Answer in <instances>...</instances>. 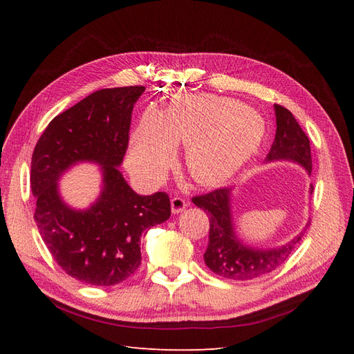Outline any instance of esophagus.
Listing matches in <instances>:
<instances>
[{"mask_svg":"<svg viewBox=\"0 0 354 354\" xmlns=\"http://www.w3.org/2000/svg\"><path fill=\"white\" fill-rule=\"evenodd\" d=\"M189 205V202L186 198H181V196H174L173 199H171V211H173V214H178L183 211L186 207Z\"/></svg>","mask_w":354,"mask_h":354,"instance_id":"obj_1","label":"esophagus"}]
</instances>
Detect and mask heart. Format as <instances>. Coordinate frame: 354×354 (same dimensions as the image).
I'll return each instance as SVG.
<instances>
[{"instance_id":"b5f03b06","label":"heart","mask_w":354,"mask_h":354,"mask_svg":"<svg viewBox=\"0 0 354 354\" xmlns=\"http://www.w3.org/2000/svg\"><path fill=\"white\" fill-rule=\"evenodd\" d=\"M261 118L232 99L196 97L177 104L160 120L145 118L134 136L130 165L145 180L165 171L174 145H187L186 167L201 185H217L259 147Z\"/></svg>"}]
</instances>
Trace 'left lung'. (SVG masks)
Listing matches in <instances>:
<instances>
[{
  "label": "left lung",
  "instance_id": "8db88e82",
  "mask_svg": "<svg viewBox=\"0 0 354 354\" xmlns=\"http://www.w3.org/2000/svg\"><path fill=\"white\" fill-rule=\"evenodd\" d=\"M276 136L267 153V160L289 159L306 167L312 173L310 140L294 115L281 104H274ZM313 189V186H312ZM196 207L207 212L209 218L208 248L203 254L209 269L233 281H250L273 272L286 261L304 233H299L279 250H252L243 246L233 233L230 217V189H216L192 198Z\"/></svg>",
  "mask_w": 354,
  "mask_h": 354
}]
</instances>
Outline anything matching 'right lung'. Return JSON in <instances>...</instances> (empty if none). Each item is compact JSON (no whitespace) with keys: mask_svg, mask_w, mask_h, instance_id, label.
<instances>
[{"mask_svg":"<svg viewBox=\"0 0 354 354\" xmlns=\"http://www.w3.org/2000/svg\"><path fill=\"white\" fill-rule=\"evenodd\" d=\"M143 91V85L94 91L57 115L32 153L37 227L60 269L84 283L111 286L128 279L142 263V233L171 216L165 192L137 195L118 168ZM78 160L104 165L102 195L87 212L68 209L57 194L59 174Z\"/></svg>","mask_w":354,"mask_h":354,"instance_id":"obj_1","label":"right lung"}]
</instances>
